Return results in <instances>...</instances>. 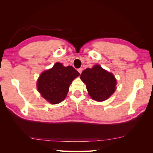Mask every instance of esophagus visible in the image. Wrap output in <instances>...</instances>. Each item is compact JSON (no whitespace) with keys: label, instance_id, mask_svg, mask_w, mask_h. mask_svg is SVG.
Returning a JSON list of instances; mask_svg holds the SVG:
<instances>
[{"label":"esophagus","instance_id":"1","mask_svg":"<svg viewBox=\"0 0 153 153\" xmlns=\"http://www.w3.org/2000/svg\"><path fill=\"white\" fill-rule=\"evenodd\" d=\"M82 70H83V69H82V68H78V69H77V71H78V72L79 73V74H81V73H82Z\"/></svg>","mask_w":153,"mask_h":153}]
</instances>
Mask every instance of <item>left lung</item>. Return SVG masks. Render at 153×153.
<instances>
[{
	"instance_id": "8db88e82",
	"label": "left lung",
	"mask_w": 153,
	"mask_h": 153,
	"mask_svg": "<svg viewBox=\"0 0 153 153\" xmlns=\"http://www.w3.org/2000/svg\"><path fill=\"white\" fill-rule=\"evenodd\" d=\"M80 78L86 84L89 96L97 101L106 100L116 90V80L114 75L99 65L83 70Z\"/></svg>"
}]
</instances>
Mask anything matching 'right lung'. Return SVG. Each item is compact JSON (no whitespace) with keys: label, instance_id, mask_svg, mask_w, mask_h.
Masks as SVG:
<instances>
[{"label":"right lung","instance_id":"1","mask_svg":"<svg viewBox=\"0 0 153 153\" xmlns=\"http://www.w3.org/2000/svg\"><path fill=\"white\" fill-rule=\"evenodd\" d=\"M79 73L72 66L64 67L57 62L50 70L43 71L37 81V89L51 104H58L66 98L71 82Z\"/></svg>","mask_w":153,"mask_h":153}]
</instances>
